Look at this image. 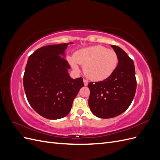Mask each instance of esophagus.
Wrapping results in <instances>:
<instances>
[{
  "label": "esophagus",
  "mask_w": 160,
  "mask_h": 160,
  "mask_svg": "<svg viewBox=\"0 0 160 160\" xmlns=\"http://www.w3.org/2000/svg\"><path fill=\"white\" fill-rule=\"evenodd\" d=\"M83 83H84L85 86H87L88 85V81L86 80V79H83Z\"/></svg>",
  "instance_id": "1"
}]
</instances>
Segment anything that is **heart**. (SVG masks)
<instances>
[{
	"mask_svg": "<svg viewBox=\"0 0 160 160\" xmlns=\"http://www.w3.org/2000/svg\"><path fill=\"white\" fill-rule=\"evenodd\" d=\"M68 61L75 70H78L77 63L83 67L85 75L91 80L101 81L107 79L117 68L119 58L113 50L101 45L89 47L76 51Z\"/></svg>",
	"mask_w": 160,
	"mask_h": 160,
	"instance_id": "obj_1",
	"label": "heart"
}]
</instances>
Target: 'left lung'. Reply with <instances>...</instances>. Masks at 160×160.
Returning <instances> with one entry per match:
<instances>
[{
  "label": "left lung",
  "mask_w": 160,
  "mask_h": 160,
  "mask_svg": "<svg viewBox=\"0 0 160 160\" xmlns=\"http://www.w3.org/2000/svg\"><path fill=\"white\" fill-rule=\"evenodd\" d=\"M111 47L118 55L117 68L107 79L88 84L89 108L95 116L103 119L115 118L126 111L137 87L133 60L120 47Z\"/></svg>",
  "instance_id": "left-lung-1"
}]
</instances>
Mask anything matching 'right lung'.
Instances as JSON below:
<instances>
[{"mask_svg": "<svg viewBox=\"0 0 160 160\" xmlns=\"http://www.w3.org/2000/svg\"><path fill=\"white\" fill-rule=\"evenodd\" d=\"M69 44L73 42L41 47L27 61L23 77L27 98L32 109L47 119H58L68 115L84 86L82 77L73 79L69 75L71 67L65 59V51Z\"/></svg>", "mask_w": 160, "mask_h": 160, "instance_id": "obj_1", "label": "right lung"}]
</instances>
